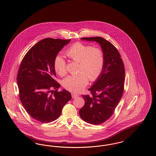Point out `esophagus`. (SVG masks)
I'll list each match as a JSON object with an SVG mask.
<instances>
[{
	"label": "esophagus",
	"instance_id": "esophagus-1",
	"mask_svg": "<svg viewBox=\"0 0 156 156\" xmlns=\"http://www.w3.org/2000/svg\"><path fill=\"white\" fill-rule=\"evenodd\" d=\"M71 95H72V98H76V97H78L79 96L78 95H77V94H75V93H72V94H71Z\"/></svg>",
	"mask_w": 156,
	"mask_h": 156
}]
</instances>
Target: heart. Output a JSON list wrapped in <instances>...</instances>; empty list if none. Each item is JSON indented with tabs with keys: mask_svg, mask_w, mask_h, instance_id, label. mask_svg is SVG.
<instances>
[{
	"mask_svg": "<svg viewBox=\"0 0 156 156\" xmlns=\"http://www.w3.org/2000/svg\"><path fill=\"white\" fill-rule=\"evenodd\" d=\"M66 55L70 59L79 62V73L68 76L62 82L64 87L68 90L78 92L83 89L90 81H95L102 73L105 56L102 50L98 47L78 42L71 45ZM54 68L60 76L67 74L65 59L58 55L54 60Z\"/></svg>",
	"mask_w": 156,
	"mask_h": 156,
	"instance_id": "1",
	"label": "heart"
}]
</instances>
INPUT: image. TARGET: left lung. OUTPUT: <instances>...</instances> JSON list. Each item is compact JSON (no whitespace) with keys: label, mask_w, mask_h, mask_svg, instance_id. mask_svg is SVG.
<instances>
[{"label":"left lung","mask_w":156,"mask_h":156,"mask_svg":"<svg viewBox=\"0 0 156 156\" xmlns=\"http://www.w3.org/2000/svg\"><path fill=\"white\" fill-rule=\"evenodd\" d=\"M81 40L99 43L105 56L102 73L89 88L91 95H82L85 105L79 112L85 122L100 125L111 117L122 97L125 75L124 64L116 47L104 38L85 37Z\"/></svg>","instance_id":"left-lung-1"}]
</instances>
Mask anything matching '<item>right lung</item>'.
Instances as JSON below:
<instances>
[{
	"mask_svg": "<svg viewBox=\"0 0 156 156\" xmlns=\"http://www.w3.org/2000/svg\"><path fill=\"white\" fill-rule=\"evenodd\" d=\"M70 41L44 38L30 48L20 66L17 81L20 101L30 116L40 122L58 119L63 107L71 99L66 89L57 90L60 85L54 79L55 58Z\"/></svg>",
	"mask_w": 156,
	"mask_h": 156,
	"instance_id": "right-lung-1",
	"label": "right lung"
}]
</instances>
